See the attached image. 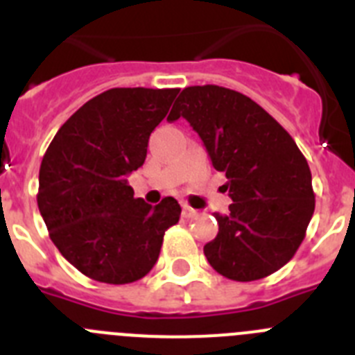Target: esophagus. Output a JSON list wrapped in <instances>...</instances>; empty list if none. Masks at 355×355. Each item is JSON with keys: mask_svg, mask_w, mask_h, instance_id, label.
Returning a JSON list of instances; mask_svg holds the SVG:
<instances>
[{"mask_svg": "<svg viewBox=\"0 0 355 355\" xmlns=\"http://www.w3.org/2000/svg\"><path fill=\"white\" fill-rule=\"evenodd\" d=\"M181 215H183L184 218H193V216H197V209H193V208H190V206L184 205Z\"/></svg>", "mask_w": 355, "mask_h": 355, "instance_id": "esophagus-1", "label": "esophagus"}]
</instances>
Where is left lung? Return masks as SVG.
Masks as SVG:
<instances>
[{
  "label": "left lung",
  "mask_w": 355,
  "mask_h": 355,
  "mask_svg": "<svg viewBox=\"0 0 355 355\" xmlns=\"http://www.w3.org/2000/svg\"><path fill=\"white\" fill-rule=\"evenodd\" d=\"M187 119L213 167L224 172L231 205L213 213L218 234L205 256L220 275L256 281L286 265L306 236L315 211L311 171L290 133L236 90L187 87L167 121Z\"/></svg>",
  "instance_id": "obj_1"
}]
</instances>
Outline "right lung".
Listing matches in <instances>:
<instances>
[{"mask_svg":"<svg viewBox=\"0 0 355 355\" xmlns=\"http://www.w3.org/2000/svg\"><path fill=\"white\" fill-rule=\"evenodd\" d=\"M178 92L106 90L67 119L44 155L39 211L56 249L94 281L128 284L149 274L163 234L180 220L174 197L150 206L128 184Z\"/></svg>","mask_w":355,"mask_h":355,"instance_id":"add662e5","label":"right lung"}]
</instances>
